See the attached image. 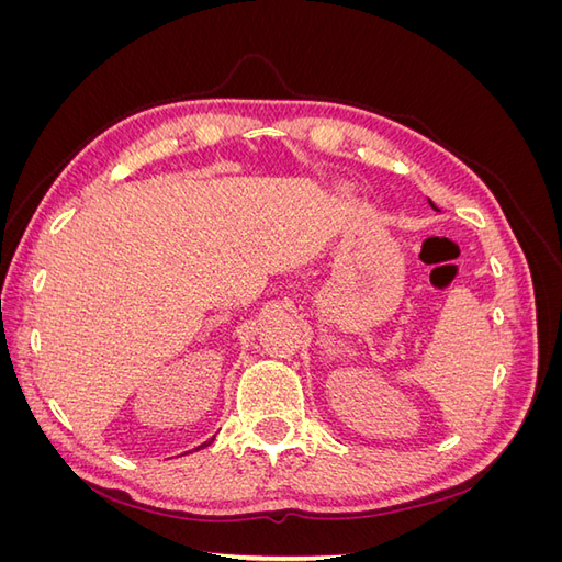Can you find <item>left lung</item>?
Listing matches in <instances>:
<instances>
[{"label":"left lung","mask_w":562,"mask_h":562,"mask_svg":"<svg viewBox=\"0 0 562 562\" xmlns=\"http://www.w3.org/2000/svg\"><path fill=\"white\" fill-rule=\"evenodd\" d=\"M431 206H434V203H431Z\"/></svg>","instance_id":"left-lung-1"}]
</instances>
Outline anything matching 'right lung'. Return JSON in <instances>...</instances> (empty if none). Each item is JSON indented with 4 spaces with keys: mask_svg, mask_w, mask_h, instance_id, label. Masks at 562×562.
<instances>
[{
    "mask_svg": "<svg viewBox=\"0 0 562 562\" xmlns=\"http://www.w3.org/2000/svg\"><path fill=\"white\" fill-rule=\"evenodd\" d=\"M209 443H211V440H209ZM203 446H206V443H203Z\"/></svg>",
    "mask_w": 562,
    "mask_h": 562,
    "instance_id": "add662e5",
    "label": "right lung"
}]
</instances>
